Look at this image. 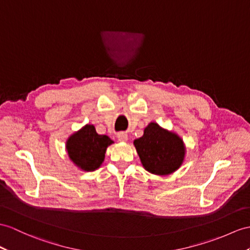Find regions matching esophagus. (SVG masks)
<instances>
[{"label": "esophagus", "mask_w": 250, "mask_h": 250, "mask_svg": "<svg viewBox=\"0 0 250 250\" xmlns=\"http://www.w3.org/2000/svg\"><path fill=\"white\" fill-rule=\"evenodd\" d=\"M117 139L120 142H126L127 140H128V136H127L125 132H120L117 135Z\"/></svg>", "instance_id": "obj_1"}]
</instances>
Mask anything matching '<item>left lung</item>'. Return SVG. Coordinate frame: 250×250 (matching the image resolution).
<instances>
[{
	"instance_id": "1",
	"label": "left lung",
	"mask_w": 250,
	"mask_h": 250,
	"mask_svg": "<svg viewBox=\"0 0 250 250\" xmlns=\"http://www.w3.org/2000/svg\"><path fill=\"white\" fill-rule=\"evenodd\" d=\"M133 145L143 167L151 174L171 175L185 161L186 146L182 139L155 122L145 127L143 136L136 139Z\"/></svg>"
}]
</instances>
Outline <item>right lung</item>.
Wrapping results in <instances>:
<instances>
[{"label":"right lung","mask_w":250,"mask_h":250,"mask_svg":"<svg viewBox=\"0 0 250 250\" xmlns=\"http://www.w3.org/2000/svg\"><path fill=\"white\" fill-rule=\"evenodd\" d=\"M113 143L106 135H99L94 125L87 124L75 131L65 142L70 160L83 172H93L104 162L106 149Z\"/></svg>","instance_id":"1"}]
</instances>
